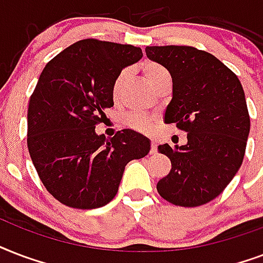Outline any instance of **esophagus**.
Segmentation results:
<instances>
[{"label":"esophagus","instance_id":"1","mask_svg":"<svg viewBox=\"0 0 263 263\" xmlns=\"http://www.w3.org/2000/svg\"><path fill=\"white\" fill-rule=\"evenodd\" d=\"M149 152L152 155H155L156 152H158V144H156L155 141H151V151H149Z\"/></svg>","mask_w":263,"mask_h":263}]
</instances>
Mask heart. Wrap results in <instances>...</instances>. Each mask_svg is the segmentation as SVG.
Wrapping results in <instances>:
<instances>
[{"instance_id":"obj_1","label":"heart","mask_w":263,"mask_h":263,"mask_svg":"<svg viewBox=\"0 0 263 263\" xmlns=\"http://www.w3.org/2000/svg\"><path fill=\"white\" fill-rule=\"evenodd\" d=\"M141 71L145 79L152 85V86H156L158 83L162 81L166 77H170L168 71L164 68L162 64L156 62H151V60H146L141 64ZM126 79H127V72L126 71H122L115 77L112 82V87H111V96H112V100L115 103H118L122 97V93H123V87H125ZM126 123L127 126H130L132 129L138 130V132H142V133H149L151 130L155 127V123H156V118L154 115H145V114L140 112H132L126 117Z\"/></svg>"}]
</instances>
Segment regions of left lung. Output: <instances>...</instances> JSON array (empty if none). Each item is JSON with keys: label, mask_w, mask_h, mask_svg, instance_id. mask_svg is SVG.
Instances as JSON below:
<instances>
[{"label": "left lung", "mask_w": 263, "mask_h": 263, "mask_svg": "<svg viewBox=\"0 0 263 263\" xmlns=\"http://www.w3.org/2000/svg\"><path fill=\"white\" fill-rule=\"evenodd\" d=\"M145 53L173 78L164 122L188 133L185 145L158 146L172 170L156 189L172 204H205L222 193L243 163L250 133L243 86L233 71L204 50L168 45L146 46Z\"/></svg>", "instance_id": "obj_1"}]
</instances>
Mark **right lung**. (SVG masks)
Here are the masks:
<instances>
[{
  "label": "right lung",
  "mask_w": 263,
  "mask_h": 263,
  "mask_svg": "<svg viewBox=\"0 0 263 263\" xmlns=\"http://www.w3.org/2000/svg\"><path fill=\"white\" fill-rule=\"evenodd\" d=\"M141 49L87 38L53 58L41 72L27 111V146L40 180L72 209L103 207L112 200L126 164L148 155L151 142L130 129L112 138L96 134L111 87Z\"/></svg>",
  "instance_id": "right-lung-1"
}]
</instances>
